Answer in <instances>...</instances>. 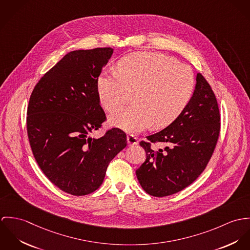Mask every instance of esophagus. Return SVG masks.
<instances>
[{
  "label": "esophagus",
  "mask_w": 250,
  "mask_h": 250,
  "mask_svg": "<svg viewBox=\"0 0 250 250\" xmlns=\"http://www.w3.org/2000/svg\"><path fill=\"white\" fill-rule=\"evenodd\" d=\"M126 142L129 146H133V145H137L138 144V139L136 138L134 135L129 134L126 137Z\"/></svg>",
  "instance_id": "esophagus-1"
}]
</instances>
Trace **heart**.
Returning <instances> with one entry per match:
<instances>
[{
    "label": "heart",
    "instance_id": "1",
    "mask_svg": "<svg viewBox=\"0 0 250 250\" xmlns=\"http://www.w3.org/2000/svg\"><path fill=\"white\" fill-rule=\"evenodd\" d=\"M194 80L192 70L169 56L148 52L124 56L117 63V73L104 72L97 81L102 104L113 112L133 94L134 105L113 113V125L139 132L151 125L162 128L170 125L188 104Z\"/></svg>",
    "mask_w": 250,
    "mask_h": 250
}]
</instances>
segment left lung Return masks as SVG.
<instances>
[{
    "label": "left lung",
    "mask_w": 250,
    "mask_h": 250,
    "mask_svg": "<svg viewBox=\"0 0 250 250\" xmlns=\"http://www.w3.org/2000/svg\"><path fill=\"white\" fill-rule=\"evenodd\" d=\"M221 116L216 96L201 74L194 93L178 118L163 130L140 142L146 161L136 169L142 188L153 196L175 194L192 184L207 166L220 135ZM161 142L164 149L152 144Z\"/></svg>",
    "instance_id": "8db88e82"
}]
</instances>
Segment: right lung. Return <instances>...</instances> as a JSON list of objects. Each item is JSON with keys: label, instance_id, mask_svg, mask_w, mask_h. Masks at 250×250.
Masks as SVG:
<instances>
[{"label": "right lung", "instance_id": "add662e5", "mask_svg": "<svg viewBox=\"0 0 250 250\" xmlns=\"http://www.w3.org/2000/svg\"><path fill=\"white\" fill-rule=\"evenodd\" d=\"M113 49L68 53L35 85L27 117L33 156L44 174L65 193L84 195L103 183L112 159L126 146V135L112 128L93 138L105 121L97 81Z\"/></svg>", "mask_w": 250, "mask_h": 250}]
</instances>
